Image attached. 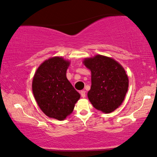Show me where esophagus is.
Wrapping results in <instances>:
<instances>
[{"mask_svg":"<svg viewBox=\"0 0 157 157\" xmlns=\"http://www.w3.org/2000/svg\"><path fill=\"white\" fill-rule=\"evenodd\" d=\"M81 97L82 98H85L86 97V91L84 90H81Z\"/></svg>","mask_w":157,"mask_h":157,"instance_id":"obj_1","label":"esophagus"}]
</instances>
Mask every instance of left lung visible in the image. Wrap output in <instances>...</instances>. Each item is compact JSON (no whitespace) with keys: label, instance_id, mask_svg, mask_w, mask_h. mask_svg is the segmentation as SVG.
<instances>
[{"label":"left lung","instance_id":"1","mask_svg":"<svg viewBox=\"0 0 157 157\" xmlns=\"http://www.w3.org/2000/svg\"><path fill=\"white\" fill-rule=\"evenodd\" d=\"M84 65L91 71V87L88 93L90 103L105 113L121 105L128 89V77L123 68L113 59L102 55L86 59Z\"/></svg>","mask_w":157,"mask_h":157}]
</instances>
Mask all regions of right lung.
Listing matches in <instances>:
<instances>
[{"label":"right lung","instance_id":"right-lung-1","mask_svg":"<svg viewBox=\"0 0 157 157\" xmlns=\"http://www.w3.org/2000/svg\"><path fill=\"white\" fill-rule=\"evenodd\" d=\"M69 62L62 57L49 59L38 68L33 81V92L38 105L49 117L64 120L80 98L66 76Z\"/></svg>","mask_w":157,"mask_h":157}]
</instances>
